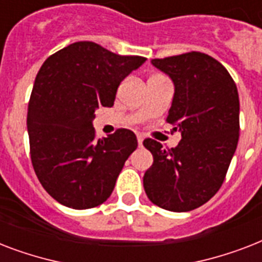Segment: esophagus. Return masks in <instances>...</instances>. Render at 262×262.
<instances>
[{
	"mask_svg": "<svg viewBox=\"0 0 262 262\" xmlns=\"http://www.w3.org/2000/svg\"><path fill=\"white\" fill-rule=\"evenodd\" d=\"M143 140H144V136L141 135V133H139V135H137V141H139L140 147H141V144H143Z\"/></svg>",
	"mask_w": 262,
	"mask_h": 262,
	"instance_id": "34e87169",
	"label": "esophagus"
}]
</instances>
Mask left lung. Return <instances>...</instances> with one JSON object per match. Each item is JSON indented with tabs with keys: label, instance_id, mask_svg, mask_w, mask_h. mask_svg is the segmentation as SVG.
Segmentation results:
<instances>
[{
	"label": "left lung",
	"instance_id": "left-lung-1",
	"mask_svg": "<svg viewBox=\"0 0 262 262\" xmlns=\"http://www.w3.org/2000/svg\"><path fill=\"white\" fill-rule=\"evenodd\" d=\"M151 63L174 84L167 122L182 140L164 149L144 140L154 163L144 174V190L158 207L187 212L219 190L239 139V96L227 69L209 55L191 51Z\"/></svg>",
	"mask_w": 262,
	"mask_h": 262
}]
</instances>
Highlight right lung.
<instances>
[{
  "label": "right lung",
  "instance_id": "obj_1",
  "mask_svg": "<svg viewBox=\"0 0 262 262\" xmlns=\"http://www.w3.org/2000/svg\"><path fill=\"white\" fill-rule=\"evenodd\" d=\"M145 62L94 42H76L50 55L35 79L27 129L32 166L59 204L88 209L106 201L123 164L137 148L132 130L95 139L99 107H111L119 84Z\"/></svg>",
  "mask_w": 262,
  "mask_h": 262
}]
</instances>
